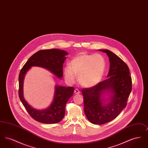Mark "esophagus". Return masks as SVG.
Wrapping results in <instances>:
<instances>
[{"label":"esophagus","mask_w":148,"mask_h":148,"mask_svg":"<svg viewBox=\"0 0 148 148\" xmlns=\"http://www.w3.org/2000/svg\"><path fill=\"white\" fill-rule=\"evenodd\" d=\"M80 92V91L77 89H75V90H74V93L75 94H79Z\"/></svg>","instance_id":"34e87169"}]
</instances>
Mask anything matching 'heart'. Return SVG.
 Masks as SVG:
<instances>
[{
    "mask_svg": "<svg viewBox=\"0 0 148 148\" xmlns=\"http://www.w3.org/2000/svg\"><path fill=\"white\" fill-rule=\"evenodd\" d=\"M70 66L64 68V74L67 82L74 84L78 76V81L83 86L90 88L98 84L103 77L106 62L101 54L77 55L71 60Z\"/></svg>",
    "mask_w": 148,
    "mask_h": 148,
    "instance_id": "heart-1",
    "label": "heart"
}]
</instances>
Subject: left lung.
<instances>
[{
	"instance_id": "8db88e82",
	"label": "left lung",
	"mask_w": 148,
	"mask_h": 148,
	"mask_svg": "<svg viewBox=\"0 0 148 148\" xmlns=\"http://www.w3.org/2000/svg\"><path fill=\"white\" fill-rule=\"evenodd\" d=\"M99 50L109 59L108 78L91 88L82 89V92L87 119L92 124L101 125L114 119L126 107L132 82L127 64L109 50ZM106 93L111 94L109 99L103 98Z\"/></svg>"
}]
</instances>
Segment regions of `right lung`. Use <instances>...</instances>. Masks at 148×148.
<instances>
[{"instance_id": "right-lung-1", "label": "right lung", "mask_w": 148, "mask_h": 148, "mask_svg": "<svg viewBox=\"0 0 148 148\" xmlns=\"http://www.w3.org/2000/svg\"><path fill=\"white\" fill-rule=\"evenodd\" d=\"M68 53L63 50L51 49L41 50L31 56L24 64L19 75V97L29 114L35 120L44 124H55L64 116L65 106L73 94L74 88L56 86L54 99L46 109L39 110L32 108L23 96V81L25 74L34 66L45 68L60 79L63 77V67Z\"/></svg>"}]
</instances>
